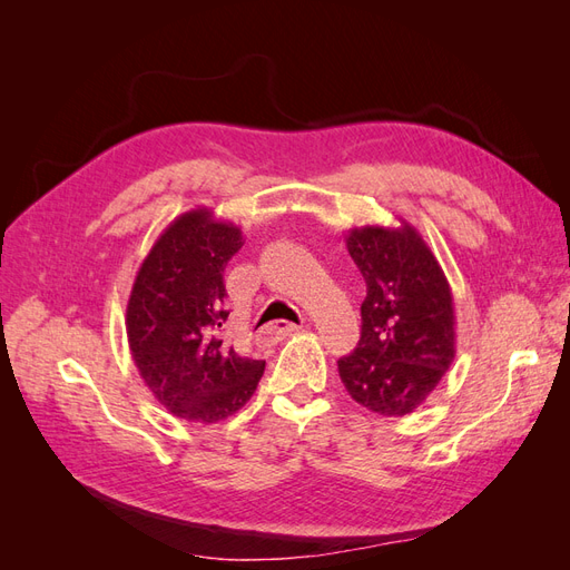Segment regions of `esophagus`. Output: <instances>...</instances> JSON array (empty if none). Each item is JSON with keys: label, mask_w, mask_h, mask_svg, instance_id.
I'll return each mask as SVG.
<instances>
[{"label": "esophagus", "mask_w": 570, "mask_h": 570, "mask_svg": "<svg viewBox=\"0 0 570 570\" xmlns=\"http://www.w3.org/2000/svg\"><path fill=\"white\" fill-rule=\"evenodd\" d=\"M297 331H302L299 325H295V323H287V321H278V323H271V325H266L264 335H266V337H271V340H283V337H287V335H292V333H297Z\"/></svg>", "instance_id": "1"}]
</instances>
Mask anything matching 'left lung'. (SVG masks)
I'll list each match as a JSON object with an SVG mask.
<instances>
[{
	"instance_id": "1",
	"label": "left lung",
	"mask_w": 570,
	"mask_h": 570,
	"mask_svg": "<svg viewBox=\"0 0 570 570\" xmlns=\"http://www.w3.org/2000/svg\"><path fill=\"white\" fill-rule=\"evenodd\" d=\"M400 223L347 235L366 299L361 340L337 361V371L352 400L381 416L416 411L456 354L452 287L419 230Z\"/></svg>"
}]
</instances>
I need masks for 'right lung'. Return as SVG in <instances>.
Listing matches in <instances>:
<instances>
[{"label":"right lung","instance_id":"obj_1","mask_svg":"<svg viewBox=\"0 0 570 570\" xmlns=\"http://www.w3.org/2000/svg\"><path fill=\"white\" fill-rule=\"evenodd\" d=\"M245 245L243 230L209 209L178 216L135 275L126 308L130 354L157 400L189 423H218L243 409L266 361L239 356L220 340L223 271Z\"/></svg>","mask_w":570,"mask_h":570}]
</instances>
